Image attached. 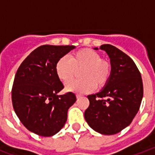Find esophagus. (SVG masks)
<instances>
[{
    "instance_id": "esophagus-1",
    "label": "esophagus",
    "mask_w": 155,
    "mask_h": 155,
    "mask_svg": "<svg viewBox=\"0 0 155 155\" xmlns=\"http://www.w3.org/2000/svg\"><path fill=\"white\" fill-rule=\"evenodd\" d=\"M80 97H81V95H79V94L76 95V98H77V99H80Z\"/></svg>"
}]
</instances>
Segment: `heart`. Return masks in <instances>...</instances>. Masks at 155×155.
Returning a JSON list of instances; mask_svg holds the SVG:
<instances>
[{
  "label": "heart",
  "mask_w": 155,
  "mask_h": 155,
  "mask_svg": "<svg viewBox=\"0 0 155 155\" xmlns=\"http://www.w3.org/2000/svg\"><path fill=\"white\" fill-rule=\"evenodd\" d=\"M82 71L83 80L67 84L66 89L77 93H88L103 88L108 84L113 73V66L108 59L102 58L99 52L89 48L80 50L71 58L63 56L55 64V72L61 81L67 83Z\"/></svg>",
  "instance_id": "heart-1"
}]
</instances>
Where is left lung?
Segmentation results:
<instances>
[{
    "instance_id": "obj_1",
    "label": "left lung",
    "mask_w": 155,
    "mask_h": 155,
    "mask_svg": "<svg viewBox=\"0 0 155 155\" xmlns=\"http://www.w3.org/2000/svg\"><path fill=\"white\" fill-rule=\"evenodd\" d=\"M100 49L109 56L113 73L101 92L87 96L89 106L84 118L95 131L113 135L132 122L142 103L143 84L141 73L130 56L109 44L102 45Z\"/></svg>"
}]
</instances>
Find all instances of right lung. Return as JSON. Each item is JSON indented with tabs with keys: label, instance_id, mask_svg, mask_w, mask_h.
I'll return each mask as SVG.
<instances>
[{
	"label": "right lung",
	"instance_id": "right-lung-1",
	"mask_svg": "<svg viewBox=\"0 0 155 155\" xmlns=\"http://www.w3.org/2000/svg\"><path fill=\"white\" fill-rule=\"evenodd\" d=\"M75 46L43 45L33 51L18 68L12 88L16 114L28 130L51 137L63 127L68 108L76 101L73 92L58 93L64 86L55 72L58 58Z\"/></svg>",
	"mask_w": 155,
	"mask_h": 155
}]
</instances>
